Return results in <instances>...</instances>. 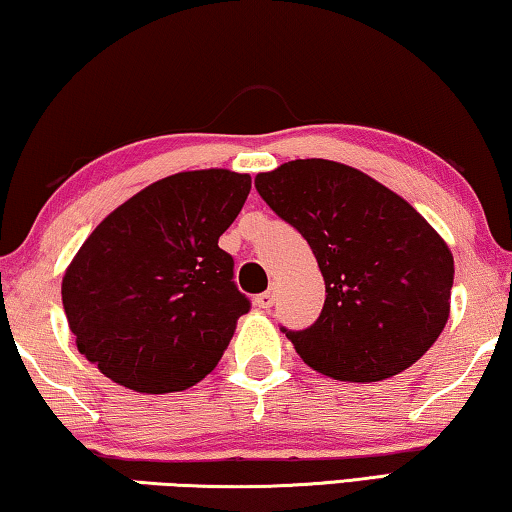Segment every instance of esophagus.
Returning a JSON list of instances; mask_svg holds the SVG:
<instances>
[{
  "mask_svg": "<svg viewBox=\"0 0 512 512\" xmlns=\"http://www.w3.org/2000/svg\"><path fill=\"white\" fill-rule=\"evenodd\" d=\"M256 306L258 309H270V306L274 304V290H265V293L256 295Z\"/></svg>",
  "mask_w": 512,
  "mask_h": 512,
  "instance_id": "34e87169",
  "label": "esophagus"
}]
</instances>
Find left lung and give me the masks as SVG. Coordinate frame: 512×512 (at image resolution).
I'll list each match as a JSON object with an SVG mask.
<instances>
[{
    "instance_id": "left-lung-1",
    "label": "left lung",
    "mask_w": 512,
    "mask_h": 512,
    "mask_svg": "<svg viewBox=\"0 0 512 512\" xmlns=\"http://www.w3.org/2000/svg\"><path fill=\"white\" fill-rule=\"evenodd\" d=\"M263 201L302 233L325 279L311 327L283 332L318 373L377 382L426 355L451 311L453 256L389 187L332 160L256 176Z\"/></svg>"
}]
</instances>
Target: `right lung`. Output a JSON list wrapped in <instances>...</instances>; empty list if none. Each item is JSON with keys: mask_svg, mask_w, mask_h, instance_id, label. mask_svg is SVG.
Wrapping results in <instances>:
<instances>
[{"mask_svg": "<svg viewBox=\"0 0 512 512\" xmlns=\"http://www.w3.org/2000/svg\"><path fill=\"white\" fill-rule=\"evenodd\" d=\"M251 190L247 174L183 171L157 180L96 226L68 265L61 300L77 350L121 387H194L251 302L219 249Z\"/></svg>", "mask_w": 512, "mask_h": 512, "instance_id": "add662e5", "label": "right lung"}]
</instances>
